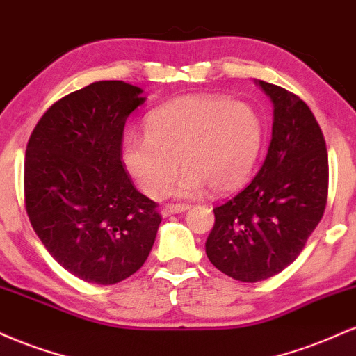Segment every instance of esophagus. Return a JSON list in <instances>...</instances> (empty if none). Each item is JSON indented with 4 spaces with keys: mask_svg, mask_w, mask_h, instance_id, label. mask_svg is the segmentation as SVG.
Masks as SVG:
<instances>
[{
    "mask_svg": "<svg viewBox=\"0 0 356 356\" xmlns=\"http://www.w3.org/2000/svg\"><path fill=\"white\" fill-rule=\"evenodd\" d=\"M189 209V206L186 204H170V206H165L161 209V214L167 218V216H172V214H179V212H186Z\"/></svg>",
    "mask_w": 356,
    "mask_h": 356,
    "instance_id": "obj_1",
    "label": "esophagus"
}]
</instances>
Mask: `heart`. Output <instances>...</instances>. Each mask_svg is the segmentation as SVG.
<instances>
[{
  "mask_svg": "<svg viewBox=\"0 0 356 356\" xmlns=\"http://www.w3.org/2000/svg\"><path fill=\"white\" fill-rule=\"evenodd\" d=\"M264 144L254 107L224 97L187 95L162 105L145 120V134L129 132L122 144L125 169L142 191L159 197L177 172L170 194L195 197L238 189L254 170Z\"/></svg>",
  "mask_w": 356,
  "mask_h": 356,
  "instance_id": "obj_1",
  "label": "heart"
}]
</instances>
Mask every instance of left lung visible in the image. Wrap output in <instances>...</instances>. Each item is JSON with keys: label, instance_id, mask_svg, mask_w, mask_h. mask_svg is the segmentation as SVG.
<instances>
[{"label": "left lung", "instance_id": "obj_1", "mask_svg": "<svg viewBox=\"0 0 356 356\" xmlns=\"http://www.w3.org/2000/svg\"><path fill=\"white\" fill-rule=\"evenodd\" d=\"M271 99L273 136L259 172L214 209L206 254L224 275L256 283L288 268L323 218L328 152L308 105L277 85L257 80Z\"/></svg>", "mask_w": 356, "mask_h": 356}]
</instances>
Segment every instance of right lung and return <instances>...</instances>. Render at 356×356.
<instances>
[{
	"instance_id": "obj_1",
	"label": "right lung",
	"mask_w": 356,
	"mask_h": 356,
	"mask_svg": "<svg viewBox=\"0 0 356 356\" xmlns=\"http://www.w3.org/2000/svg\"><path fill=\"white\" fill-rule=\"evenodd\" d=\"M144 102L125 81H95L53 104L28 140V218L53 259L87 283L138 271L162 220L122 162L125 122Z\"/></svg>"
}]
</instances>
